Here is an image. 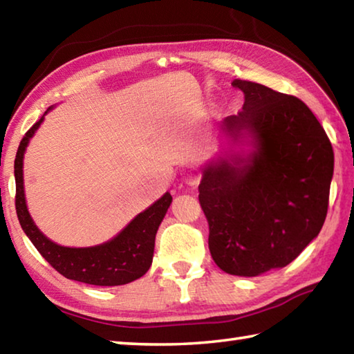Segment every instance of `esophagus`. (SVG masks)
<instances>
[{"label": "esophagus", "instance_id": "obj_1", "mask_svg": "<svg viewBox=\"0 0 354 354\" xmlns=\"http://www.w3.org/2000/svg\"><path fill=\"white\" fill-rule=\"evenodd\" d=\"M202 175L198 170H189L187 173H184V183L196 187L201 183Z\"/></svg>", "mask_w": 354, "mask_h": 354}]
</instances>
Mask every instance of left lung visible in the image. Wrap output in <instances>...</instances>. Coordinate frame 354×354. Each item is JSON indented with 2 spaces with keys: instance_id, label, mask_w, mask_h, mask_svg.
Listing matches in <instances>:
<instances>
[{
  "instance_id": "8db88e82",
  "label": "left lung",
  "mask_w": 354,
  "mask_h": 354,
  "mask_svg": "<svg viewBox=\"0 0 354 354\" xmlns=\"http://www.w3.org/2000/svg\"><path fill=\"white\" fill-rule=\"evenodd\" d=\"M245 94L223 129L251 132L257 150L245 164H209L199 184L208 248L231 275L255 277L295 260L324 225L333 147L313 112L293 95L236 79Z\"/></svg>"
}]
</instances>
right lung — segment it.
Instances as JSON below:
<instances>
[{
	"label": "right lung",
	"mask_w": 354,
	"mask_h": 354,
	"mask_svg": "<svg viewBox=\"0 0 354 354\" xmlns=\"http://www.w3.org/2000/svg\"><path fill=\"white\" fill-rule=\"evenodd\" d=\"M42 120L44 117L26 132L15 158V207L21 228L42 257L65 278L94 286H120L137 280L152 265L155 236L171 204L170 193H165L146 212L140 213L117 237L106 243L91 248H66L53 243L37 230L27 212L22 179V158L26 147Z\"/></svg>",
	"instance_id": "1"
}]
</instances>
